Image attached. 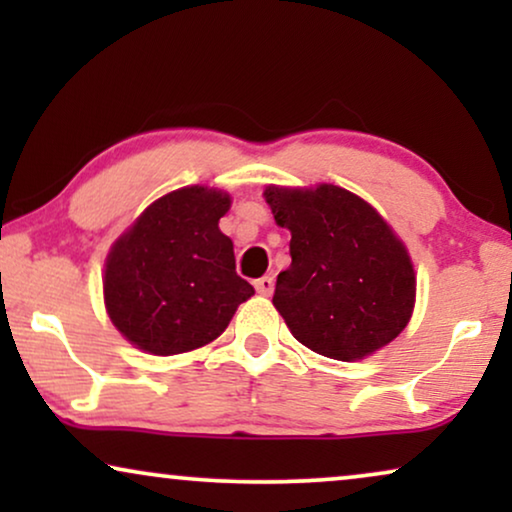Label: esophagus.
Listing matches in <instances>:
<instances>
[{
  "label": "esophagus",
  "mask_w": 512,
  "mask_h": 512,
  "mask_svg": "<svg viewBox=\"0 0 512 512\" xmlns=\"http://www.w3.org/2000/svg\"><path fill=\"white\" fill-rule=\"evenodd\" d=\"M254 286H256V291L261 293V296H270V293L275 291V277L265 275V277H261V279H256Z\"/></svg>",
  "instance_id": "esophagus-1"
}]
</instances>
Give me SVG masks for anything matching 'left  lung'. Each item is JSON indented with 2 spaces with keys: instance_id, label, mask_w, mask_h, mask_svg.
Masks as SVG:
<instances>
[{
  "instance_id": "1",
  "label": "left lung",
  "mask_w": 512,
  "mask_h": 512,
  "mask_svg": "<svg viewBox=\"0 0 512 512\" xmlns=\"http://www.w3.org/2000/svg\"><path fill=\"white\" fill-rule=\"evenodd\" d=\"M277 226L291 230V265L272 305L293 338L335 361H356L408 326L417 279L405 244L359 195L333 184L265 188Z\"/></svg>"
}]
</instances>
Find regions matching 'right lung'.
<instances>
[{
  "instance_id": "obj_1",
  "label": "right lung",
  "mask_w": 512,
  "mask_h": 512,
  "mask_svg": "<svg viewBox=\"0 0 512 512\" xmlns=\"http://www.w3.org/2000/svg\"><path fill=\"white\" fill-rule=\"evenodd\" d=\"M230 195L186 186L158 198L118 237L104 265V305L132 345L156 356L219 338L254 286L235 272L219 230Z\"/></svg>"
}]
</instances>
